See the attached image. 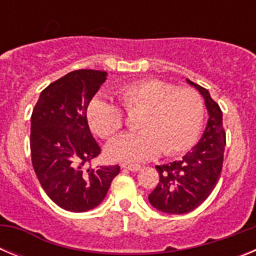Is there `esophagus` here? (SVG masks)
<instances>
[{"instance_id": "34e87169", "label": "esophagus", "mask_w": 256, "mask_h": 256, "mask_svg": "<svg viewBox=\"0 0 256 256\" xmlns=\"http://www.w3.org/2000/svg\"><path fill=\"white\" fill-rule=\"evenodd\" d=\"M122 168L123 169H128L130 172H137L141 169V165L138 164H122Z\"/></svg>"}]
</instances>
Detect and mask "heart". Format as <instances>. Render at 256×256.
I'll list each match as a JSON object with an SVG mask.
<instances>
[{"label": "heart", "instance_id": "obj_1", "mask_svg": "<svg viewBox=\"0 0 256 256\" xmlns=\"http://www.w3.org/2000/svg\"><path fill=\"white\" fill-rule=\"evenodd\" d=\"M118 97L126 112H140V132L110 142L106 154L115 162H141L162 154L173 156L188 150L200 134L205 106L198 91L177 87L158 78L124 84ZM88 123L102 138L123 130L126 116L120 106L102 97L92 98L87 108Z\"/></svg>", "mask_w": 256, "mask_h": 256}]
</instances>
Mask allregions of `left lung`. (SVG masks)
<instances>
[{
  "label": "left lung",
  "instance_id": "left-lung-1",
  "mask_svg": "<svg viewBox=\"0 0 256 256\" xmlns=\"http://www.w3.org/2000/svg\"><path fill=\"white\" fill-rule=\"evenodd\" d=\"M187 82L204 96L209 119L200 141L182 159L155 166L160 180L148 201L168 214H186L200 206L216 186L223 166L226 132L220 108L206 88Z\"/></svg>",
  "mask_w": 256,
  "mask_h": 256
}]
</instances>
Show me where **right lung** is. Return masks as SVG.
Here are the masks:
<instances>
[{
  "mask_svg": "<svg viewBox=\"0 0 256 256\" xmlns=\"http://www.w3.org/2000/svg\"><path fill=\"white\" fill-rule=\"evenodd\" d=\"M106 76L101 70L70 72L40 92L32 112V164L47 196L68 212L100 205L120 172L119 165H91L101 148L88 126L87 108Z\"/></svg>",
  "mask_w": 256,
  "mask_h": 256,
  "instance_id": "1",
  "label": "right lung"
}]
</instances>
